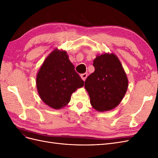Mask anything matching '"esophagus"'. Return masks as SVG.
I'll return each instance as SVG.
<instances>
[{
	"label": "esophagus",
	"mask_w": 158,
	"mask_h": 158,
	"mask_svg": "<svg viewBox=\"0 0 158 158\" xmlns=\"http://www.w3.org/2000/svg\"><path fill=\"white\" fill-rule=\"evenodd\" d=\"M80 76H81V78H82V79L84 81H85V79H86V78H87V76H88V74H87V73H84V74H81Z\"/></svg>",
	"instance_id": "1"
}]
</instances>
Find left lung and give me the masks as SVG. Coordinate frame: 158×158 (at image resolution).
Here are the masks:
<instances>
[{
	"mask_svg": "<svg viewBox=\"0 0 158 158\" xmlns=\"http://www.w3.org/2000/svg\"><path fill=\"white\" fill-rule=\"evenodd\" d=\"M95 71L85 81L90 103L99 111L116 107L128 88L127 76L118 57L113 53L97 56L93 64Z\"/></svg>",
	"mask_w": 158,
	"mask_h": 158,
	"instance_id": "1",
	"label": "left lung"
}]
</instances>
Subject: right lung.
<instances>
[{"label":"right lung","mask_w":158,"mask_h":158,"mask_svg":"<svg viewBox=\"0 0 158 158\" xmlns=\"http://www.w3.org/2000/svg\"><path fill=\"white\" fill-rule=\"evenodd\" d=\"M84 84L66 52L57 49L47 57L36 78L40 98L55 109L66 106L70 101L72 94Z\"/></svg>","instance_id":"right-lung-1"}]
</instances>
